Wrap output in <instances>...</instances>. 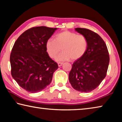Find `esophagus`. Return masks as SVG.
I'll return each mask as SVG.
<instances>
[{
	"label": "esophagus",
	"mask_w": 122,
	"mask_h": 122,
	"mask_svg": "<svg viewBox=\"0 0 122 122\" xmlns=\"http://www.w3.org/2000/svg\"><path fill=\"white\" fill-rule=\"evenodd\" d=\"M63 63H60V62H59V63H58V66L59 67H60V66H61V65H63Z\"/></svg>",
	"instance_id": "obj_1"
}]
</instances>
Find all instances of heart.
Returning <instances> with one entry per match:
<instances>
[{
    "instance_id": "1",
    "label": "heart",
    "mask_w": 122,
    "mask_h": 122,
    "mask_svg": "<svg viewBox=\"0 0 122 122\" xmlns=\"http://www.w3.org/2000/svg\"><path fill=\"white\" fill-rule=\"evenodd\" d=\"M87 47L88 40L84 35L68 30L58 33L55 40L49 39L46 43V52L51 58H55L61 49L62 53L56 59L59 61L80 58L86 53Z\"/></svg>"
}]
</instances>
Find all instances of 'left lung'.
<instances>
[{
    "label": "left lung",
    "mask_w": 122,
    "mask_h": 122,
    "mask_svg": "<svg viewBox=\"0 0 122 122\" xmlns=\"http://www.w3.org/2000/svg\"><path fill=\"white\" fill-rule=\"evenodd\" d=\"M75 30L87 38L88 47L85 55L72 65L69 81L76 91L88 93L97 88L106 77L109 55L105 42L97 33L81 28Z\"/></svg>",
    "instance_id": "1"
}]
</instances>
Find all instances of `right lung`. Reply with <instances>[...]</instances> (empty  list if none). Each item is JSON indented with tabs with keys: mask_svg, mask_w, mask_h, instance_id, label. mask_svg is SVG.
I'll return each instance as SVG.
<instances>
[{
	"mask_svg": "<svg viewBox=\"0 0 122 122\" xmlns=\"http://www.w3.org/2000/svg\"><path fill=\"white\" fill-rule=\"evenodd\" d=\"M57 29L45 26L31 28L14 43L10 55L11 74L28 92L37 93L46 88L58 68L46 50L47 41Z\"/></svg>",
	"mask_w": 122,
	"mask_h": 122,
	"instance_id": "obj_1",
	"label": "right lung"
}]
</instances>
